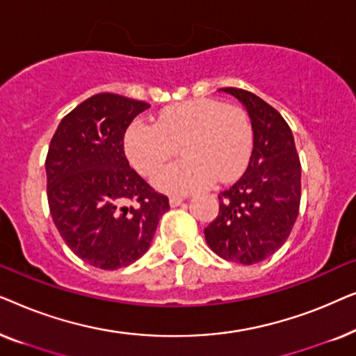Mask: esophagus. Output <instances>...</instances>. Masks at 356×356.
<instances>
[{
	"label": "esophagus",
	"mask_w": 356,
	"mask_h": 356,
	"mask_svg": "<svg viewBox=\"0 0 356 356\" xmlns=\"http://www.w3.org/2000/svg\"><path fill=\"white\" fill-rule=\"evenodd\" d=\"M181 204H183V197H179V196L170 197V206L172 207H178V206H181Z\"/></svg>",
	"instance_id": "obj_1"
}]
</instances>
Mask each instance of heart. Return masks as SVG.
Wrapping results in <instances>:
<instances>
[{
	"label": "heart",
	"mask_w": 356,
	"mask_h": 356,
	"mask_svg": "<svg viewBox=\"0 0 356 356\" xmlns=\"http://www.w3.org/2000/svg\"><path fill=\"white\" fill-rule=\"evenodd\" d=\"M181 150L183 160L154 177L170 194L202 191L240 177L252 149L250 116L236 105L212 99L181 102L160 111L157 123L134 121L124 134V152L140 175H152Z\"/></svg>",
	"instance_id": "1"
}]
</instances>
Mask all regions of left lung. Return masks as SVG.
Masks as SVG:
<instances>
[{"label": "left lung", "mask_w": 356, "mask_h": 356, "mask_svg": "<svg viewBox=\"0 0 356 356\" xmlns=\"http://www.w3.org/2000/svg\"><path fill=\"white\" fill-rule=\"evenodd\" d=\"M220 92L241 102L250 115L252 152L246 172L218 196V216L204 235L222 259L250 266L289 238L300 211L301 165L290 126L274 106L243 89Z\"/></svg>", "instance_id": "left-lung-1"}]
</instances>
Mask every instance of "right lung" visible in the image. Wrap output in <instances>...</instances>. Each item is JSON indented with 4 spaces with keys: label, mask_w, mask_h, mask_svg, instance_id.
I'll return each instance as SVG.
<instances>
[{
    "label": "right lung",
    "mask_w": 356,
    "mask_h": 356,
    "mask_svg": "<svg viewBox=\"0 0 356 356\" xmlns=\"http://www.w3.org/2000/svg\"><path fill=\"white\" fill-rule=\"evenodd\" d=\"M149 104L97 94L67 113L48 149L47 193L53 222L70 250L105 270L145 254L168 197L155 193L124 155L123 138Z\"/></svg>",
    "instance_id": "add662e5"
}]
</instances>
